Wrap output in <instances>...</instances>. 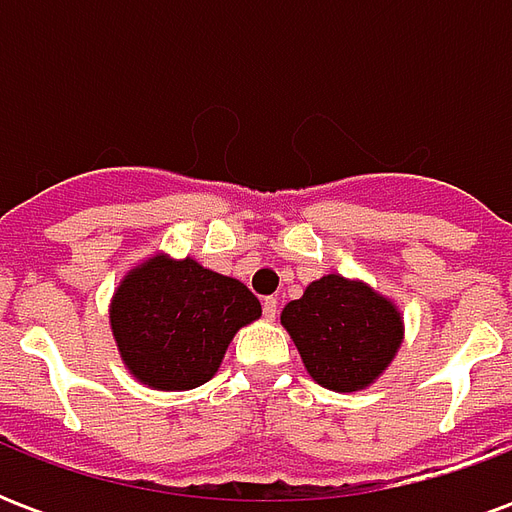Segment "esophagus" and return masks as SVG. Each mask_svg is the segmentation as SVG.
I'll return each mask as SVG.
<instances>
[{"label":"esophagus","mask_w":512,"mask_h":512,"mask_svg":"<svg viewBox=\"0 0 512 512\" xmlns=\"http://www.w3.org/2000/svg\"><path fill=\"white\" fill-rule=\"evenodd\" d=\"M279 312V304L274 296H268V299H263V315H266V321H274Z\"/></svg>","instance_id":"34e87169"}]
</instances>
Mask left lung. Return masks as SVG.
Here are the masks:
<instances>
[{
    "instance_id": "1",
    "label": "left lung",
    "mask_w": 512,
    "mask_h": 512,
    "mask_svg": "<svg viewBox=\"0 0 512 512\" xmlns=\"http://www.w3.org/2000/svg\"><path fill=\"white\" fill-rule=\"evenodd\" d=\"M282 326L296 343L312 381L332 392H359L392 365L403 343V315L395 301L362 279L326 274L282 310Z\"/></svg>"
}]
</instances>
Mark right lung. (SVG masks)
I'll return each mask as SVG.
<instances>
[{"label": "right lung", "instance_id": "1", "mask_svg": "<svg viewBox=\"0 0 512 512\" xmlns=\"http://www.w3.org/2000/svg\"><path fill=\"white\" fill-rule=\"evenodd\" d=\"M260 312L244 282L194 257L158 252L120 279L109 323L120 359L139 384L180 392L211 381L235 332Z\"/></svg>", "mask_w": 512, "mask_h": 512}]
</instances>
